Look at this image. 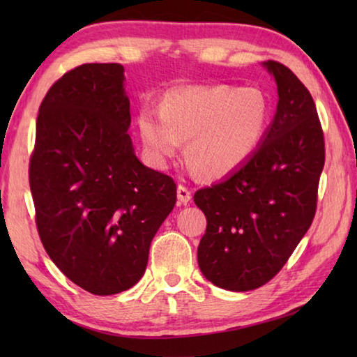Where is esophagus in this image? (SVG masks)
<instances>
[{
	"label": "esophagus",
	"mask_w": 357,
	"mask_h": 357,
	"mask_svg": "<svg viewBox=\"0 0 357 357\" xmlns=\"http://www.w3.org/2000/svg\"><path fill=\"white\" fill-rule=\"evenodd\" d=\"M178 201L179 204H188L192 201V190L184 184L178 185Z\"/></svg>",
	"instance_id": "esophagus-1"
}]
</instances>
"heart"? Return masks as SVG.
Masks as SVG:
<instances>
[{"instance_id":"1","label":"heart","mask_w":357,"mask_h":357,"mask_svg":"<svg viewBox=\"0 0 357 357\" xmlns=\"http://www.w3.org/2000/svg\"><path fill=\"white\" fill-rule=\"evenodd\" d=\"M268 123L261 90L231 86L169 90L158 112L144 107L138 127L155 161L165 162L185 142V158L206 178H221L253 153Z\"/></svg>"}]
</instances>
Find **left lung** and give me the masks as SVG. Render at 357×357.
Here are the masks:
<instances>
[{"instance_id": "8db88e82", "label": "left lung", "mask_w": 357, "mask_h": 357, "mask_svg": "<svg viewBox=\"0 0 357 357\" xmlns=\"http://www.w3.org/2000/svg\"><path fill=\"white\" fill-rule=\"evenodd\" d=\"M278 110L253 155L229 178L195 193L207 218L198 264L211 284L248 291L275 278L313 222L325 141L316 104L299 78L264 63Z\"/></svg>"}]
</instances>
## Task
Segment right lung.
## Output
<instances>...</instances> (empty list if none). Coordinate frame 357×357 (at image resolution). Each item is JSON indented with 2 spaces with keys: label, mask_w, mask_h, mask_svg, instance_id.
<instances>
[{
  "label": "right lung",
  "mask_w": 357,
  "mask_h": 357,
  "mask_svg": "<svg viewBox=\"0 0 357 357\" xmlns=\"http://www.w3.org/2000/svg\"><path fill=\"white\" fill-rule=\"evenodd\" d=\"M124 67L82 64L45 93L29 184L38 234L56 267L92 294L142 278L151 239L176 204V184L135 156Z\"/></svg>",
  "instance_id": "obj_1"
}]
</instances>
